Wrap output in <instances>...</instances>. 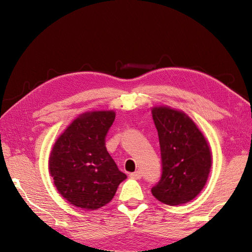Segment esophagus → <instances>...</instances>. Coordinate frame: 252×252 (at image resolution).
Returning <instances> with one entry per match:
<instances>
[{
	"instance_id": "esophagus-1",
	"label": "esophagus",
	"mask_w": 252,
	"mask_h": 252,
	"mask_svg": "<svg viewBox=\"0 0 252 252\" xmlns=\"http://www.w3.org/2000/svg\"><path fill=\"white\" fill-rule=\"evenodd\" d=\"M130 176L132 179H136V180H140L142 178V172L141 171H136V172H133L130 174Z\"/></svg>"
}]
</instances>
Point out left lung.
<instances>
[{
    "label": "left lung",
    "instance_id": "8db88e82",
    "mask_svg": "<svg viewBox=\"0 0 252 252\" xmlns=\"http://www.w3.org/2000/svg\"><path fill=\"white\" fill-rule=\"evenodd\" d=\"M162 159L161 179L153 196L168 206L194 199L205 187L212 165L210 146L203 133L184 111L167 105L154 106Z\"/></svg>",
    "mask_w": 252,
    "mask_h": 252
}]
</instances>
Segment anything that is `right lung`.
<instances>
[{"mask_svg":"<svg viewBox=\"0 0 252 252\" xmlns=\"http://www.w3.org/2000/svg\"><path fill=\"white\" fill-rule=\"evenodd\" d=\"M115 118L114 110L85 111L53 145L49 172L57 191L72 206L85 210L104 207L126 179L105 146Z\"/></svg>","mask_w":252,"mask_h":252,"instance_id":"1","label":"right lung"}]
</instances>
